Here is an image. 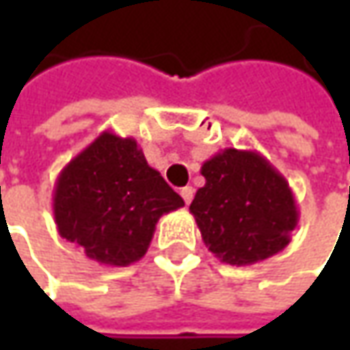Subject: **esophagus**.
I'll return each instance as SVG.
<instances>
[{"label":"esophagus","mask_w":350,"mask_h":350,"mask_svg":"<svg viewBox=\"0 0 350 350\" xmlns=\"http://www.w3.org/2000/svg\"><path fill=\"white\" fill-rule=\"evenodd\" d=\"M181 196H183V200H185V204L189 206V204H191V200H193V196H195V189H193V187H183Z\"/></svg>","instance_id":"1"}]
</instances>
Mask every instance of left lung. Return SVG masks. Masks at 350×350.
<instances>
[{"label": "left lung", "instance_id": "obj_1", "mask_svg": "<svg viewBox=\"0 0 350 350\" xmlns=\"http://www.w3.org/2000/svg\"><path fill=\"white\" fill-rule=\"evenodd\" d=\"M200 173L206 183L189 210L220 261L245 267L288 245L300 212L288 181L267 157L226 148L204 161Z\"/></svg>", "mask_w": 350, "mask_h": 350}]
</instances>
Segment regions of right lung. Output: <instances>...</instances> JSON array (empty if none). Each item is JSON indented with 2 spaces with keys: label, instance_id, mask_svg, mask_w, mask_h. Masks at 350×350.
Wrapping results in <instances>:
<instances>
[{
  "label": "right lung",
  "instance_id": "add662e5",
  "mask_svg": "<svg viewBox=\"0 0 350 350\" xmlns=\"http://www.w3.org/2000/svg\"><path fill=\"white\" fill-rule=\"evenodd\" d=\"M181 206L138 142L109 130L62 169L52 196L58 234L107 267L140 261L157 220Z\"/></svg>",
  "mask_w": 350,
  "mask_h": 350
}]
</instances>
